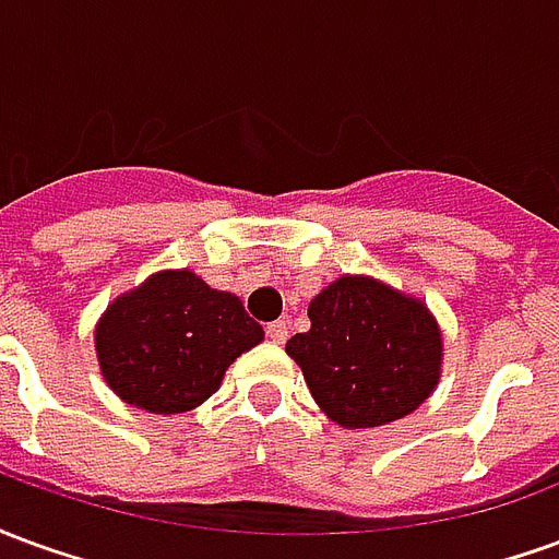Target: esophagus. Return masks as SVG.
I'll return each instance as SVG.
<instances>
[{"label":"esophagus","mask_w":559,"mask_h":559,"mask_svg":"<svg viewBox=\"0 0 559 559\" xmlns=\"http://www.w3.org/2000/svg\"><path fill=\"white\" fill-rule=\"evenodd\" d=\"M266 338L272 341V344H284V341H287V323H284V320H275V323H269Z\"/></svg>","instance_id":"34e87169"}]
</instances>
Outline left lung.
<instances>
[{"mask_svg": "<svg viewBox=\"0 0 559 559\" xmlns=\"http://www.w3.org/2000/svg\"><path fill=\"white\" fill-rule=\"evenodd\" d=\"M311 329L287 341L329 419L377 428L428 399L440 374V329L428 308L371 278L344 275L308 305Z\"/></svg>", "mask_w": 559, "mask_h": 559, "instance_id": "left-lung-1", "label": "left lung"}]
</instances>
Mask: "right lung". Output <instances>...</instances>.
<instances>
[{
  "instance_id": "1",
  "label": "right lung",
  "mask_w": 559,
  "mask_h": 559,
  "mask_svg": "<svg viewBox=\"0 0 559 559\" xmlns=\"http://www.w3.org/2000/svg\"><path fill=\"white\" fill-rule=\"evenodd\" d=\"M260 341L263 329L236 296L212 290L194 272H160L107 308L95 350L119 399L148 413H185Z\"/></svg>"
}]
</instances>
